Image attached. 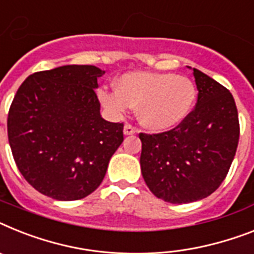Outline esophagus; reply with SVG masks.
<instances>
[{"mask_svg": "<svg viewBox=\"0 0 254 254\" xmlns=\"http://www.w3.org/2000/svg\"><path fill=\"white\" fill-rule=\"evenodd\" d=\"M137 131V127H133L131 124H125V127H124V134H125V135H131V134H135Z\"/></svg>", "mask_w": 254, "mask_h": 254, "instance_id": "1", "label": "esophagus"}]
</instances>
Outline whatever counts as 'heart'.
<instances>
[{
    "label": "heart",
    "mask_w": 254,
    "mask_h": 254,
    "mask_svg": "<svg viewBox=\"0 0 254 254\" xmlns=\"http://www.w3.org/2000/svg\"><path fill=\"white\" fill-rule=\"evenodd\" d=\"M101 102L112 112L138 108L140 124L152 131L180 125L192 111L196 87L192 81L174 73L130 72L121 76L117 87L99 90Z\"/></svg>",
    "instance_id": "heart-1"
}]
</instances>
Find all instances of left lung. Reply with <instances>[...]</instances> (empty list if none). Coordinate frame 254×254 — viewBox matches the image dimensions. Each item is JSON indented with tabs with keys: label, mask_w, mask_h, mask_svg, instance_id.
I'll use <instances>...</instances> for the list:
<instances>
[{
	"label": "left lung",
	"mask_w": 254,
	"mask_h": 254,
	"mask_svg": "<svg viewBox=\"0 0 254 254\" xmlns=\"http://www.w3.org/2000/svg\"><path fill=\"white\" fill-rule=\"evenodd\" d=\"M197 102L174 129L140 133L142 176L153 195L172 204L192 203L221 186L239 143L234 97L216 80L193 68Z\"/></svg>",
	"instance_id": "obj_1"
}]
</instances>
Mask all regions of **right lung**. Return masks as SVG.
Here are the masks:
<instances>
[{
	"label": "right lung",
	"instance_id": "1",
	"mask_svg": "<svg viewBox=\"0 0 254 254\" xmlns=\"http://www.w3.org/2000/svg\"><path fill=\"white\" fill-rule=\"evenodd\" d=\"M104 71L63 65L25 78L7 116L8 143L19 172L38 192L84 199L99 187L124 140V124L101 116L95 94Z\"/></svg>",
	"mask_w": 254,
	"mask_h": 254
}]
</instances>
